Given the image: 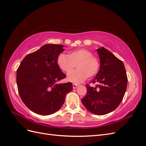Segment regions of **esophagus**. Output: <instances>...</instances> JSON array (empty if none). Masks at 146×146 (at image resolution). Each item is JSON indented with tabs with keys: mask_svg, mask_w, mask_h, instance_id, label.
<instances>
[{
	"mask_svg": "<svg viewBox=\"0 0 146 146\" xmlns=\"http://www.w3.org/2000/svg\"><path fill=\"white\" fill-rule=\"evenodd\" d=\"M78 86H79V85H77V84H73V85H72L74 89H76V88H77Z\"/></svg>",
	"mask_w": 146,
	"mask_h": 146,
	"instance_id": "1",
	"label": "esophagus"
}]
</instances>
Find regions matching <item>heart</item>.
<instances>
[{
  "mask_svg": "<svg viewBox=\"0 0 146 146\" xmlns=\"http://www.w3.org/2000/svg\"><path fill=\"white\" fill-rule=\"evenodd\" d=\"M56 64L60 69L68 74L77 65L78 69L68 75V80L80 83L88 77H92L98 73L100 62L90 50L80 48L70 52L68 55L60 54L56 58Z\"/></svg>",
  "mask_w": 146,
  "mask_h": 146,
  "instance_id": "obj_1",
  "label": "heart"
}]
</instances>
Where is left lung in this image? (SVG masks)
<instances>
[{
    "label": "left lung",
    "instance_id": "obj_1",
    "mask_svg": "<svg viewBox=\"0 0 146 146\" xmlns=\"http://www.w3.org/2000/svg\"><path fill=\"white\" fill-rule=\"evenodd\" d=\"M97 50L100 69L91 82L98 84L96 87L86 84L87 93L82 102L91 113L104 115L113 111L121 104L127 90L128 78L121 60L103 47Z\"/></svg>",
    "mask_w": 146,
    "mask_h": 146
}]
</instances>
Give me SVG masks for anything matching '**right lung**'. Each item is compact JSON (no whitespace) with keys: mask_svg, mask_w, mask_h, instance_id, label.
<instances>
[{"mask_svg":"<svg viewBox=\"0 0 146 146\" xmlns=\"http://www.w3.org/2000/svg\"><path fill=\"white\" fill-rule=\"evenodd\" d=\"M61 44H45L26 55L17 69V90L24 104L35 113H54L64 104L66 95L73 89L71 82L55 84L66 75L56 64L64 50Z\"/></svg>","mask_w":146,"mask_h":146,"instance_id":"right-lung-1","label":"right lung"}]
</instances>
